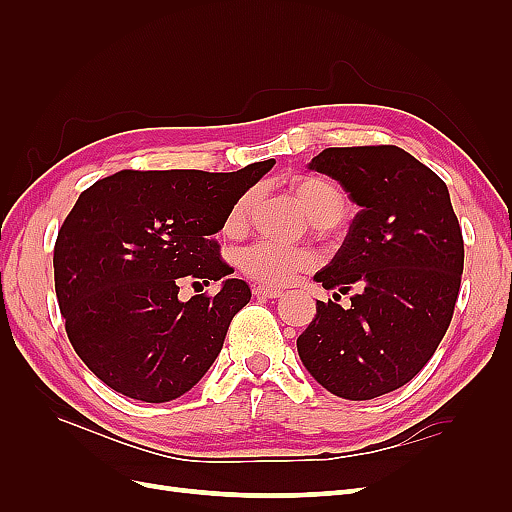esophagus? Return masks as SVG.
Returning <instances> with one entry per match:
<instances>
[{"label":"esophagus","mask_w":512,"mask_h":512,"mask_svg":"<svg viewBox=\"0 0 512 512\" xmlns=\"http://www.w3.org/2000/svg\"><path fill=\"white\" fill-rule=\"evenodd\" d=\"M254 297H262V299H280L282 290L273 288V286H254Z\"/></svg>","instance_id":"34e87169"}]
</instances>
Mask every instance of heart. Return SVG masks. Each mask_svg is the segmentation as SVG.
<instances>
[{"label": "heart", "instance_id": "obj_1", "mask_svg": "<svg viewBox=\"0 0 512 512\" xmlns=\"http://www.w3.org/2000/svg\"><path fill=\"white\" fill-rule=\"evenodd\" d=\"M292 194L297 196L307 218L316 224H335L346 211V198L335 183L322 177H299L292 181ZM252 205V192H245L235 205L230 207L224 232L228 237H237L247 222V211ZM239 269L252 280L269 286H286L303 271L316 265L314 252L303 247H284L269 241H258L239 254Z\"/></svg>", "mask_w": 512, "mask_h": 512}]
</instances>
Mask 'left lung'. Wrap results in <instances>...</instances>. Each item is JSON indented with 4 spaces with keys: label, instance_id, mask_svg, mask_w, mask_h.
<instances>
[{
    "label": "left lung",
    "instance_id": "1",
    "mask_svg": "<svg viewBox=\"0 0 512 512\" xmlns=\"http://www.w3.org/2000/svg\"><path fill=\"white\" fill-rule=\"evenodd\" d=\"M309 170L342 183L361 211L314 275L354 290L350 307L318 301L297 350L329 393L374 399L410 382L442 342L461 286V228L446 183L395 145L329 147Z\"/></svg>",
    "mask_w": 512,
    "mask_h": 512
}]
</instances>
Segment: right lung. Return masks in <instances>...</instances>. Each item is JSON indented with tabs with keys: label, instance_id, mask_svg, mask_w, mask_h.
Here are the masks:
<instances>
[{
	"label": "right lung",
	"instance_id": "right-lung-1",
	"mask_svg": "<svg viewBox=\"0 0 512 512\" xmlns=\"http://www.w3.org/2000/svg\"><path fill=\"white\" fill-rule=\"evenodd\" d=\"M273 164L119 170L79 196L55 241V292L72 348L106 386L162 404L207 374L252 292L229 277L213 298L181 302L178 286L232 273L213 235Z\"/></svg>",
	"mask_w": 512,
	"mask_h": 512
}]
</instances>
